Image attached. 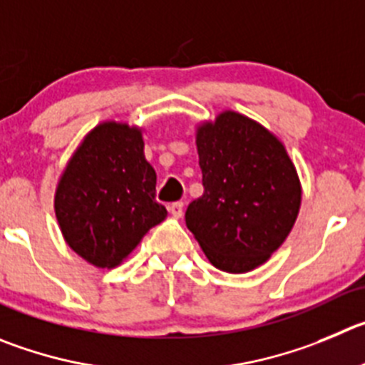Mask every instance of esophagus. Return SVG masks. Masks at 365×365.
I'll return each mask as SVG.
<instances>
[{
  "label": "esophagus",
  "mask_w": 365,
  "mask_h": 365,
  "mask_svg": "<svg viewBox=\"0 0 365 365\" xmlns=\"http://www.w3.org/2000/svg\"><path fill=\"white\" fill-rule=\"evenodd\" d=\"M169 212H171L175 217H182V214H183V203H182V202L171 203V205H169Z\"/></svg>",
  "instance_id": "1"
}]
</instances>
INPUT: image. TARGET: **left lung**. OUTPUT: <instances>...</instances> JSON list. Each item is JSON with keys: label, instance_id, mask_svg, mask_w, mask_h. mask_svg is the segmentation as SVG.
I'll list each match as a JSON object with an SVG mask.
<instances>
[{"label": "left lung", "instance_id": "1", "mask_svg": "<svg viewBox=\"0 0 365 365\" xmlns=\"http://www.w3.org/2000/svg\"><path fill=\"white\" fill-rule=\"evenodd\" d=\"M203 194L185 212L187 229L223 272L254 270L290 234L301 183L284 145L234 111L198 128Z\"/></svg>", "mask_w": 365, "mask_h": 365}]
</instances>
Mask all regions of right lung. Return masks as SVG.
Instances as JSON below:
<instances>
[{"mask_svg": "<svg viewBox=\"0 0 365 365\" xmlns=\"http://www.w3.org/2000/svg\"><path fill=\"white\" fill-rule=\"evenodd\" d=\"M155 196L156 173L144 156L140 129L104 122L68 162L56 216L70 248L95 267L113 268L165 220Z\"/></svg>", "mask_w": 365, "mask_h": 365, "instance_id": "obj_1", "label": "right lung"}]
</instances>
